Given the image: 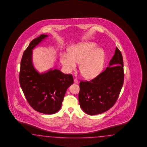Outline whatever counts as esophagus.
Instances as JSON below:
<instances>
[{"label": "esophagus", "instance_id": "esophagus-1", "mask_svg": "<svg viewBox=\"0 0 147 147\" xmlns=\"http://www.w3.org/2000/svg\"><path fill=\"white\" fill-rule=\"evenodd\" d=\"M74 82L75 84H78V83H79V81L77 80L76 79H74Z\"/></svg>", "mask_w": 147, "mask_h": 147}]
</instances>
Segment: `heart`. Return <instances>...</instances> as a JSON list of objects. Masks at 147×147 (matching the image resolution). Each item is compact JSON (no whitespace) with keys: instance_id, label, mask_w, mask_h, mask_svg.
I'll list each match as a JSON object with an SVG mask.
<instances>
[{"instance_id":"1","label":"heart","mask_w":147,"mask_h":147,"mask_svg":"<svg viewBox=\"0 0 147 147\" xmlns=\"http://www.w3.org/2000/svg\"><path fill=\"white\" fill-rule=\"evenodd\" d=\"M92 42H83L69 47L68 54H62L60 60L68 72L75 70L76 63H80L81 76L86 79H92L102 70L105 62V54L101 48Z\"/></svg>"}]
</instances>
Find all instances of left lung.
<instances>
[{"label":"left lung","instance_id":"8db88e82","mask_svg":"<svg viewBox=\"0 0 147 147\" xmlns=\"http://www.w3.org/2000/svg\"><path fill=\"white\" fill-rule=\"evenodd\" d=\"M124 81L122 54L116 47L108 67L90 81H81L79 101L83 111L90 115L101 114L114 106Z\"/></svg>","mask_w":147,"mask_h":147}]
</instances>
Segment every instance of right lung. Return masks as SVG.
<instances>
[{
    "label": "right lung",
    "mask_w": 147,
    "mask_h": 147,
    "mask_svg": "<svg viewBox=\"0 0 147 147\" xmlns=\"http://www.w3.org/2000/svg\"><path fill=\"white\" fill-rule=\"evenodd\" d=\"M48 36L42 34L30 42L23 53L19 82L28 103L35 111L53 114L60 110L68 88L73 84L71 74L57 69L40 73L32 61V51Z\"/></svg>",
    "instance_id": "right-lung-1"
}]
</instances>
